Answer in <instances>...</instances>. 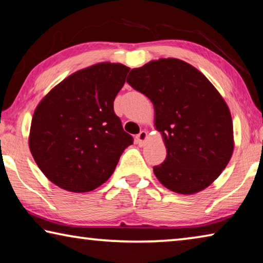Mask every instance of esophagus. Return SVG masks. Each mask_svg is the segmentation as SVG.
Masks as SVG:
<instances>
[{
	"mask_svg": "<svg viewBox=\"0 0 263 263\" xmlns=\"http://www.w3.org/2000/svg\"><path fill=\"white\" fill-rule=\"evenodd\" d=\"M136 139H137V144L139 145V146H142V145L145 144L146 139H147V132H146V131H140L139 135H137Z\"/></svg>",
	"mask_w": 263,
	"mask_h": 263,
	"instance_id": "34e87169",
	"label": "esophagus"
}]
</instances>
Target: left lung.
<instances>
[{
  "instance_id": "obj_1",
  "label": "left lung",
  "mask_w": 263,
  "mask_h": 263,
  "mask_svg": "<svg viewBox=\"0 0 263 263\" xmlns=\"http://www.w3.org/2000/svg\"><path fill=\"white\" fill-rule=\"evenodd\" d=\"M126 82L154 106V126L167 148L153 167L167 189L193 195L208 188L234 149L232 116L215 86L197 68L175 58L133 68Z\"/></svg>"
}]
</instances>
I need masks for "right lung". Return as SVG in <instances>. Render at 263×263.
I'll use <instances>...</instances> for the list:
<instances>
[{"label": "right lung", "instance_id": "obj_1", "mask_svg": "<svg viewBox=\"0 0 263 263\" xmlns=\"http://www.w3.org/2000/svg\"><path fill=\"white\" fill-rule=\"evenodd\" d=\"M128 70L122 64H95L70 74L39 102L31 122L30 152L59 188L72 193L99 188L133 144L114 111Z\"/></svg>", "mask_w": 263, "mask_h": 263}]
</instances>
